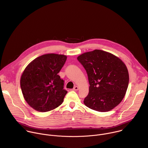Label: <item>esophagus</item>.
<instances>
[{"mask_svg":"<svg viewBox=\"0 0 148 148\" xmlns=\"http://www.w3.org/2000/svg\"><path fill=\"white\" fill-rule=\"evenodd\" d=\"M73 90H75V91H76V90H79V87L77 86H75L74 88H73Z\"/></svg>","mask_w":148,"mask_h":148,"instance_id":"esophagus-1","label":"esophagus"}]
</instances>
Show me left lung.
I'll return each mask as SVG.
<instances>
[{
    "instance_id": "8db88e82",
    "label": "left lung",
    "mask_w": 148,
    "mask_h": 148,
    "mask_svg": "<svg viewBox=\"0 0 148 148\" xmlns=\"http://www.w3.org/2000/svg\"><path fill=\"white\" fill-rule=\"evenodd\" d=\"M77 59L84 67L90 84L85 106L101 112L118 106L125 95L129 84L125 63L112 53L100 49L83 53Z\"/></svg>"
}]
</instances>
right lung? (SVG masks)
<instances>
[{
  "instance_id": "add662e5",
  "label": "right lung",
  "mask_w": 148,
  "mask_h": 148,
  "mask_svg": "<svg viewBox=\"0 0 148 148\" xmlns=\"http://www.w3.org/2000/svg\"><path fill=\"white\" fill-rule=\"evenodd\" d=\"M66 58L64 55L44 54L28 64L23 72L20 80L22 93L27 104L35 110L48 112L63 102L67 91L58 73Z\"/></svg>"
}]
</instances>
